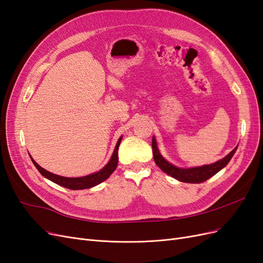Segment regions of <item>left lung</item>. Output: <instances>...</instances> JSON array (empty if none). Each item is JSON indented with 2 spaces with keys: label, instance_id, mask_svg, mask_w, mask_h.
I'll return each instance as SVG.
<instances>
[{
  "label": "left lung",
  "instance_id": "left-lung-1",
  "mask_svg": "<svg viewBox=\"0 0 263 263\" xmlns=\"http://www.w3.org/2000/svg\"><path fill=\"white\" fill-rule=\"evenodd\" d=\"M151 147H153L155 162L157 163L159 168L166 174H169L172 178L185 183H202L206 180H209L210 178L215 176L218 171H220L230 161V159L233 158L237 149L236 147L232 153L228 154L225 158H222L221 160L213 164H206L203 166H196V168L191 169H181L164 160L163 157L159 153L155 137H153V144H151Z\"/></svg>",
  "mask_w": 263,
  "mask_h": 263
}]
</instances>
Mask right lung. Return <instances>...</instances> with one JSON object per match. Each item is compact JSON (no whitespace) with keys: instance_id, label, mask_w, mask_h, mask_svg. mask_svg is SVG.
<instances>
[{"instance_id":"obj_1","label":"right lung","mask_w":263,"mask_h":263,"mask_svg":"<svg viewBox=\"0 0 263 263\" xmlns=\"http://www.w3.org/2000/svg\"><path fill=\"white\" fill-rule=\"evenodd\" d=\"M121 140L122 137L118 139L116 147L114 149V153L112 155V158H110V160L108 161V163L103 168L102 170H100L97 173H93L90 174V176H86V177H82V178H65V177H60L57 176V174H53L49 171L45 170L44 168H42L41 165H39L37 162H35V160L33 158H31V161L35 164V166L37 168V170L41 172L45 178H47L48 180L57 183L58 185H61L63 187H67L70 190H83V189H90L92 186H95L100 184L101 182L105 181L110 174L114 172V170L116 169L117 163H118V147L119 144H121Z\"/></svg>"}]
</instances>
